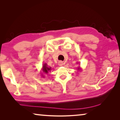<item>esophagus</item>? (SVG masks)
<instances>
[{
    "label": "esophagus",
    "instance_id": "obj_1",
    "mask_svg": "<svg viewBox=\"0 0 120 120\" xmlns=\"http://www.w3.org/2000/svg\"><path fill=\"white\" fill-rule=\"evenodd\" d=\"M64 62H62V61H59L58 62V64H59V66H62L63 65H64Z\"/></svg>",
    "mask_w": 120,
    "mask_h": 120
}]
</instances>
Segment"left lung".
<instances>
[{"instance_id":"1","label":"left lung","mask_w":120,"mask_h":120,"mask_svg":"<svg viewBox=\"0 0 120 120\" xmlns=\"http://www.w3.org/2000/svg\"><path fill=\"white\" fill-rule=\"evenodd\" d=\"M78 69H79V67H78Z\"/></svg>"}]
</instances>
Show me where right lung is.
I'll list each match as a JSON object with an SVG mask.
<instances>
[{"mask_svg":"<svg viewBox=\"0 0 120 120\" xmlns=\"http://www.w3.org/2000/svg\"><path fill=\"white\" fill-rule=\"evenodd\" d=\"M42 70H43V72L45 73V74H48L49 71H50L51 70V67H47V64H43V68H42Z\"/></svg>","mask_w":120,"mask_h":120,"instance_id":"obj_1","label":"right lung"}]
</instances>
